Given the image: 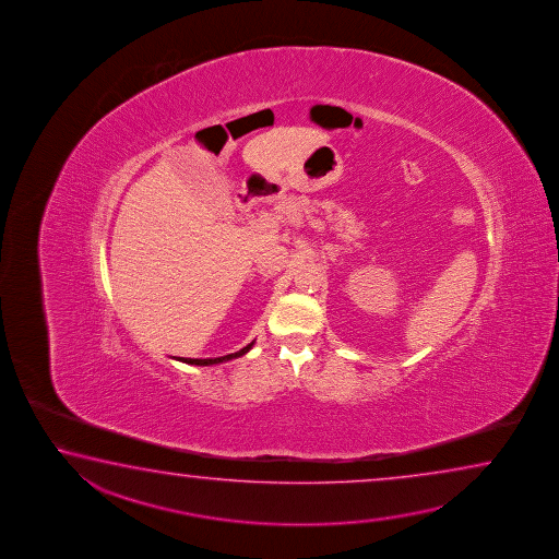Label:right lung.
Segmentation results:
<instances>
[{"label": "right lung", "instance_id": "obj_1", "mask_svg": "<svg viewBox=\"0 0 559 559\" xmlns=\"http://www.w3.org/2000/svg\"><path fill=\"white\" fill-rule=\"evenodd\" d=\"M254 346V342H250L248 346H245L242 350L235 352V354H227V356H221V358H209V360H198V358H180L181 361H186V364H191V366H213V364H223V361L235 360V358H240V356H245L250 348Z\"/></svg>", "mask_w": 559, "mask_h": 559}]
</instances>
